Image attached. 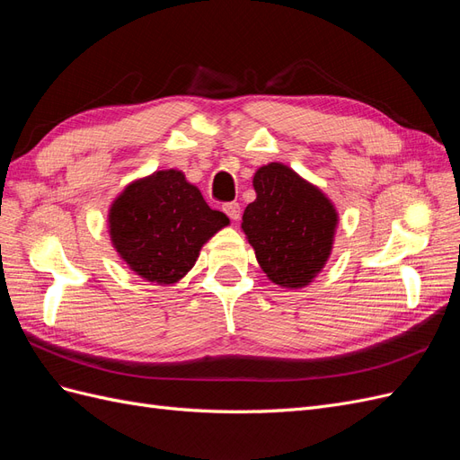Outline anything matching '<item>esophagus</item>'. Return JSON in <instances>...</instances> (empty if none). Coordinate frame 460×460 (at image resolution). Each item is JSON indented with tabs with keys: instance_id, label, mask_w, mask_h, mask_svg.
Segmentation results:
<instances>
[{
	"instance_id": "obj_1",
	"label": "esophagus",
	"mask_w": 460,
	"mask_h": 460,
	"mask_svg": "<svg viewBox=\"0 0 460 460\" xmlns=\"http://www.w3.org/2000/svg\"><path fill=\"white\" fill-rule=\"evenodd\" d=\"M222 211H225V213L228 215V218H232V220H240V215H242L240 203H235V201H232V203H225V205H222Z\"/></svg>"
}]
</instances>
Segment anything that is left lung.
Instances as JSON below:
<instances>
[{
  "label": "left lung",
  "instance_id": "8db88e82",
  "mask_svg": "<svg viewBox=\"0 0 460 460\" xmlns=\"http://www.w3.org/2000/svg\"><path fill=\"white\" fill-rule=\"evenodd\" d=\"M253 188L257 199L245 207L242 228L261 269L274 284L307 286L330 257L336 208L323 191L280 163L261 166Z\"/></svg>",
  "mask_w": 460,
  "mask_h": 460
}]
</instances>
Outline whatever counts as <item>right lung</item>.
I'll return each instance as SVG.
<instances>
[{"mask_svg":"<svg viewBox=\"0 0 460 460\" xmlns=\"http://www.w3.org/2000/svg\"><path fill=\"white\" fill-rule=\"evenodd\" d=\"M180 171H157L124 190L109 211V230L128 267L155 284L191 270L201 245L228 225Z\"/></svg>","mask_w":460,"mask_h":460,"instance_id":"add662e5","label":"right lung"}]
</instances>
